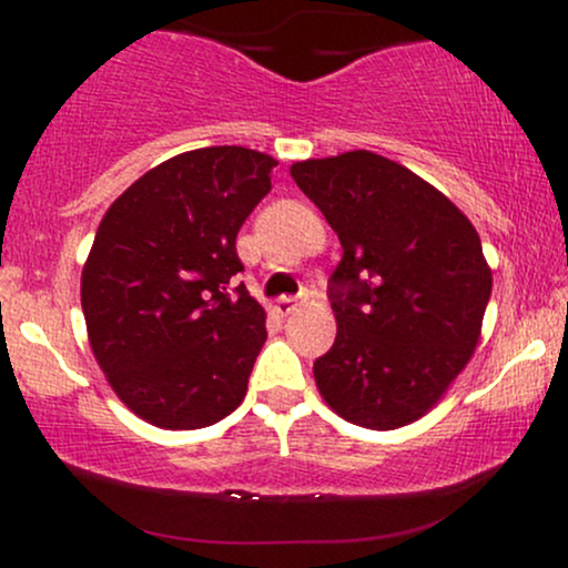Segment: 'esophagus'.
I'll return each instance as SVG.
<instances>
[{"instance_id":"esophagus-1","label":"esophagus","mask_w":568,"mask_h":568,"mask_svg":"<svg viewBox=\"0 0 568 568\" xmlns=\"http://www.w3.org/2000/svg\"><path fill=\"white\" fill-rule=\"evenodd\" d=\"M304 302H306V291L296 293V296H280L275 310L280 312V315H291V312L298 310V306H302Z\"/></svg>"}]
</instances>
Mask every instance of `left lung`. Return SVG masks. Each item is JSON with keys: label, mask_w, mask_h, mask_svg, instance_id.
I'll return each instance as SVG.
<instances>
[{"label": "left lung", "mask_w": 568, "mask_h": 568, "mask_svg": "<svg viewBox=\"0 0 568 568\" xmlns=\"http://www.w3.org/2000/svg\"><path fill=\"white\" fill-rule=\"evenodd\" d=\"M342 243L328 280L334 347L315 361L338 416L395 429L427 414L470 361L491 296L475 226L397 162L347 152L291 168Z\"/></svg>", "instance_id": "left-lung-1"}]
</instances>
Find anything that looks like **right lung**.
<instances>
[{
  "mask_svg": "<svg viewBox=\"0 0 568 568\" xmlns=\"http://www.w3.org/2000/svg\"><path fill=\"white\" fill-rule=\"evenodd\" d=\"M275 165L245 146L184 152L128 186L98 226L84 323L98 366L141 419L197 429L243 403L266 315L234 285L237 232Z\"/></svg>",
  "mask_w": 568,
  "mask_h": 568,
  "instance_id": "add662e5",
  "label": "right lung"
}]
</instances>
